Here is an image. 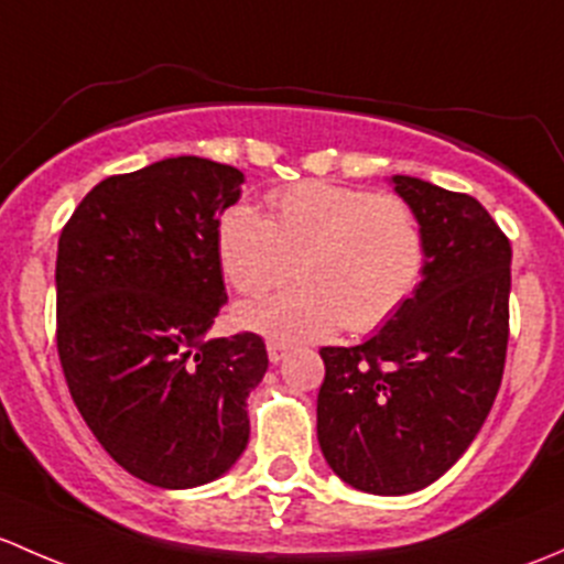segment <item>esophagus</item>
<instances>
[{
    "instance_id": "obj_1",
    "label": "esophagus",
    "mask_w": 564,
    "mask_h": 564,
    "mask_svg": "<svg viewBox=\"0 0 564 564\" xmlns=\"http://www.w3.org/2000/svg\"><path fill=\"white\" fill-rule=\"evenodd\" d=\"M265 350H269L271 364H280V361H284V356H288V347H284L282 341H269V345H265Z\"/></svg>"
}]
</instances>
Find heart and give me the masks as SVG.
Instances as JSON below:
<instances>
[{
	"label": "heart",
	"mask_w": 564,
	"mask_h": 564,
	"mask_svg": "<svg viewBox=\"0 0 564 564\" xmlns=\"http://www.w3.org/2000/svg\"><path fill=\"white\" fill-rule=\"evenodd\" d=\"M271 219L239 203L217 223V258L241 295H263L299 271L280 295L241 304L239 328L274 339H321L345 323L380 328L423 274L421 225L404 200L334 182H301L269 197Z\"/></svg>",
	"instance_id": "b5f03b06"
}]
</instances>
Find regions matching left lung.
<instances>
[{"label": "left lung", "mask_w": 564, "mask_h": 564, "mask_svg": "<svg viewBox=\"0 0 564 564\" xmlns=\"http://www.w3.org/2000/svg\"><path fill=\"white\" fill-rule=\"evenodd\" d=\"M426 247L415 293L356 347H323L317 443L367 495L402 497L448 473L484 426L508 350L510 241L475 197L391 176Z\"/></svg>", "instance_id": "8db88e82"}]
</instances>
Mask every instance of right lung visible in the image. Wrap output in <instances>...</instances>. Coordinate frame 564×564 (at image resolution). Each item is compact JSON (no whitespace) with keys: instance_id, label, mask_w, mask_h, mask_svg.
Wrapping results in <instances>:
<instances>
[{"instance_id":"add662e5","label":"right lung","mask_w":564,"mask_h":564,"mask_svg":"<svg viewBox=\"0 0 564 564\" xmlns=\"http://www.w3.org/2000/svg\"><path fill=\"white\" fill-rule=\"evenodd\" d=\"M243 173L167 156L80 200L56 252V347L102 448L160 489L223 478L249 443L247 397L269 369L258 334L208 339L225 304L219 214Z\"/></svg>"}]
</instances>
